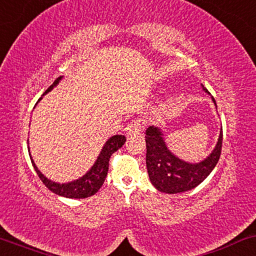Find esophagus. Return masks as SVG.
I'll list each match as a JSON object with an SVG mask.
<instances>
[{
	"label": "esophagus",
	"instance_id": "1",
	"mask_svg": "<svg viewBox=\"0 0 256 256\" xmlns=\"http://www.w3.org/2000/svg\"><path fill=\"white\" fill-rule=\"evenodd\" d=\"M142 129V124L140 120H132L126 127V135H127L128 138H130L132 135L140 134Z\"/></svg>",
	"mask_w": 256,
	"mask_h": 256
}]
</instances>
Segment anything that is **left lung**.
Returning <instances> with one entry per match:
<instances>
[{"instance_id": "left-lung-1", "label": "left lung", "mask_w": 256, "mask_h": 256, "mask_svg": "<svg viewBox=\"0 0 256 256\" xmlns=\"http://www.w3.org/2000/svg\"><path fill=\"white\" fill-rule=\"evenodd\" d=\"M202 90L210 94L204 85ZM213 104L216 108L214 98ZM146 170L149 180L157 190L166 194H180L198 186L214 169L218 163L222 144V127L211 154L198 163L185 162L168 148L163 130L160 127L149 126L146 130Z\"/></svg>"}]
</instances>
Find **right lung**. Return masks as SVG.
Wrapping results in <instances>:
<instances>
[{
	"mask_svg": "<svg viewBox=\"0 0 256 256\" xmlns=\"http://www.w3.org/2000/svg\"><path fill=\"white\" fill-rule=\"evenodd\" d=\"M62 79V76L56 79L54 82L46 90H45L43 96L48 94V92H51V90H54L59 82H60ZM40 100L42 98L37 101V104L40 102ZM28 142H29V140H28ZM124 142H126L124 135H114L108 138L106 143L104 144L102 149H101L99 156L96 157V162H94L92 166H90V169L87 171L85 174H82V177H79L78 180L68 182V183H58V182H54L48 180L46 176H44V174L38 170L36 164H34L32 157H31L29 146H28V150H29L30 160L34 166V169L36 170L37 174L40 176L42 182H43L45 186H46L48 190L52 191L56 194L62 196V197L72 198V199L73 198L82 199V198H87V197H90V196L96 194V192L100 190V188L102 186L104 182L107 177L108 166H110V158L112 154H114L116 150L120 149L121 146L124 144Z\"/></svg>",
	"mask_w": 256,
	"mask_h": 256,
	"instance_id": "obj_1",
	"label": "right lung"
}]
</instances>
